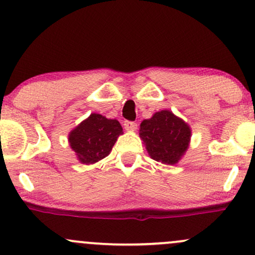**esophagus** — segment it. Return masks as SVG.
<instances>
[{
  "label": "esophagus",
  "instance_id": "obj_1",
  "mask_svg": "<svg viewBox=\"0 0 255 255\" xmlns=\"http://www.w3.org/2000/svg\"><path fill=\"white\" fill-rule=\"evenodd\" d=\"M124 126H125V128L127 130H135L136 129V127H137V125L135 124V122H133V121H125V124H124Z\"/></svg>",
  "mask_w": 255,
  "mask_h": 255
}]
</instances>
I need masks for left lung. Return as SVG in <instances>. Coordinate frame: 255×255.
Instances as JSON below:
<instances>
[{"label": "left lung", "mask_w": 255, "mask_h": 255, "mask_svg": "<svg viewBox=\"0 0 255 255\" xmlns=\"http://www.w3.org/2000/svg\"><path fill=\"white\" fill-rule=\"evenodd\" d=\"M140 137L152 159L176 164L188 148L191 129L171 111L162 110L140 125Z\"/></svg>", "instance_id": "1"}]
</instances>
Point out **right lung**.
Here are the masks:
<instances>
[{
    "mask_svg": "<svg viewBox=\"0 0 255 255\" xmlns=\"http://www.w3.org/2000/svg\"><path fill=\"white\" fill-rule=\"evenodd\" d=\"M122 127L118 120L92 114L69 134V144L84 164H93L110 153Z\"/></svg>",
    "mask_w": 255,
    "mask_h": 255,
    "instance_id": "right-lung-1",
    "label": "right lung"
}]
</instances>
